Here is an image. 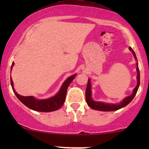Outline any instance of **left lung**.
<instances>
[{
  "label": "left lung",
  "instance_id": "left-lung-1",
  "mask_svg": "<svg viewBox=\"0 0 149 149\" xmlns=\"http://www.w3.org/2000/svg\"><path fill=\"white\" fill-rule=\"evenodd\" d=\"M130 51L134 54L135 59H136V54L133 49H132V47H129ZM136 71H137V85L135 87L134 89V91L133 93L130 96L126 97L125 98L123 101L119 104H105L103 102H95V101L92 100L91 97V84H90V80L88 79V85H87L86 88V92H85V98H86V102L88 103V105L90 108H92V109H95V110H98V111H116L118 110V109H121V108L125 107L127 106L132 100H133L135 95H136V92H137L138 88L139 87L140 84V73H139V67H136Z\"/></svg>",
  "mask_w": 149,
  "mask_h": 149
}]
</instances>
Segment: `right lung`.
Listing matches in <instances>:
<instances>
[{
	"instance_id": "obj_1",
	"label": "right lung",
	"mask_w": 149,
	"mask_h": 149,
	"mask_svg": "<svg viewBox=\"0 0 149 149\" xmlns=\"http://www.w3.org/2000/svg\"><path fill=\"white\" fill-rule=\"evenodd\" d=\"M14 62H13L11 66V70L13 68ZM76 76V74L70 76L66 79V81L63 83L62 86L55 96L51 97V98L47 99V100H37L33 97H24L21 96L19 94L15 92V89L13 88V82L12 78H10V83H11L12 88H13V91H14L15 95L23 103L24 105L26 106L29 109L32 110L36 111H41V112H50L58 110L60 109L63 104L64 103L65 99H66V91L67 88L69 87L70 83L73 80V78Z\"/></svg>"
}]
</instances>
